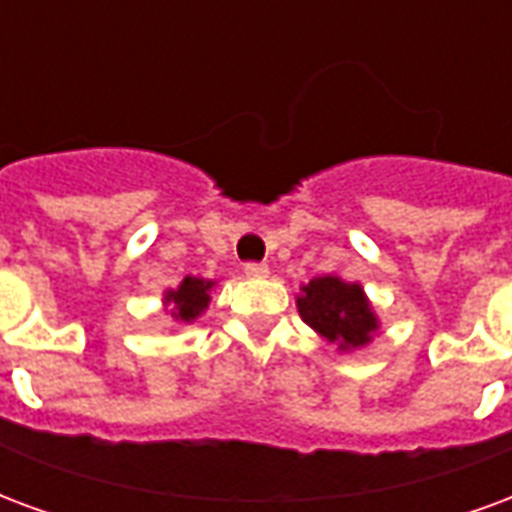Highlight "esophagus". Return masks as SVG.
Instances as JSON below:
<instances>
[{"instance_id": "34e87169", "label": "esophagus", "mask_w": 512, "mask_h": 512, "mask_svg": "<svg viewBox=\"0 0 512 512\" xmlns=\"http://www.w3.org/2000/svg\"><path fill=\"white\" fill-rule=\"evenodd\" d=\"M244 274L252 276V279H266L268 266H266V263H246Z\"/></svg>"}]
</instances>
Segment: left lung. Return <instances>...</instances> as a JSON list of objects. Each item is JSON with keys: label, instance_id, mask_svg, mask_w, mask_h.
Returning a JSON list of instances; mask_svg holds the SVG:
<instances>
[{"label": "left lung", "instance_id": "1", "mask_svg": "<svg viewBox=\"0 0 512 512\" xmlns=\"http://www.w3.org/2000/svg\"><path fill=\"white\" fill-rule=\"evenodd\" d=\"M298 314L306 325L325 336L328 342L339 344V350H358L372 342L380 323L361 285L344 282L339 276H317L301 287Z\"/></svg>", "mask_w": 512, "mask_h": 512}]
</instances>
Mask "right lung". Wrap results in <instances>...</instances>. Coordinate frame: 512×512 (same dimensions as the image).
<instances>
[{
    "mask_svg": "<svg viewBox=\"0 0 512 512\" xmlns=\"http://www.w3.org/2000/svg\"><path fill=\"white\" fill-rule=\"evenodd\" d=\"M211 287L214 282L208 279H200V276H184L181 285L176 290H168L165 293V304L170 306V314L181 320V323H192L195 317L203 314V309L211 301Z\"/></svg>",
    "mask_w": 512,
    "mask_h": 512,
    "instance_id": "1",
    "label": "right lung"
}]
</instances>
